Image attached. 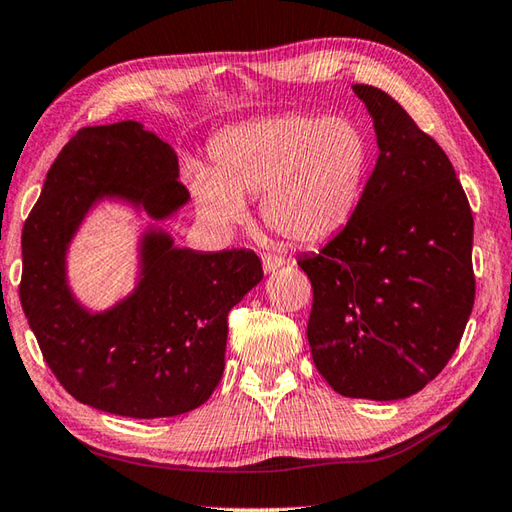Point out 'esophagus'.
<instances>
[{
  "instance_id": "obj_1",
  "label": "esophagus",
  "mask_w": 512,
  "mask_h": 512,
  "mask_svg": "<svg viewBox=\"0 0 512 512\" xmlns=\"http://www.w3.org/2000/svg\"><path fill=\"white\" fill-rule=\"evenodd\" d=\"M285 265V258L281 254H263V269L265 274L269 272H276L278 267Z\"/></svg>"
}]
</instances>
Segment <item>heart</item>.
<instances>
[{
  "label": "heart",
  "instance_id": "obj_1",
  "mask_svg": "<svg viewBox=\"0 0 512 512\" xmlns=\"http://www.w3.org/2000/svg\"><path fill=\"white\" fill-rule=\"evenodd\" d=\"M214 169L191 167L202 218L231 229L260 194V216L294 243H321L347 225L368 180L372 144L350 115L305 111L236 124L211 144Z\"/></svg>",
  "mask_w": 512,
  "mask_h": 512
}]
</instances>
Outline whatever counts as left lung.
Wrapping results in <instances>:
<instances>
[{"label": "left lung", "instance_id": "left-lung-1", "mask_svg": "<svg viewBox=\"0 0 512 512\" xmlns=\"http://www.w3.org/2000/svg\"><path fill=\"white\" fill-rule=\"evenodd\" d=\"M352 91L372 115L379 160L354 216L298 258L314 301L316 370L352 399L394 401L435 379L475 303L472 211L452 162L388 93Z\"/></svg>", "mask_w": 512, "mask_h": 512}]
</instances>
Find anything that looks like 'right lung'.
Wrapping results in <instances>:
<instances>
[{
	"label": "right lung",
	"mask_w": 512,
	"mask_h": 512,
	"mask_svg": "<svg viewBox=\"0 0 512 512\" xmlns=\"http://www.w3.org/2000/svg\"><path fill=\"white\" fill-rule=\"evenodd\" d=\"M131 200L167 218L189 200L178 156L133 120L84 127L46 173L22 229V301L48 368L86 406L120 417H176L202 406L225 370L227 316L263 281L252 249L216 254L142 240V278L127 301L89 314L66 285L64 256L95 200Z\"/></svg>",
	"instance_id": "add662e5"
}]
</instances>
